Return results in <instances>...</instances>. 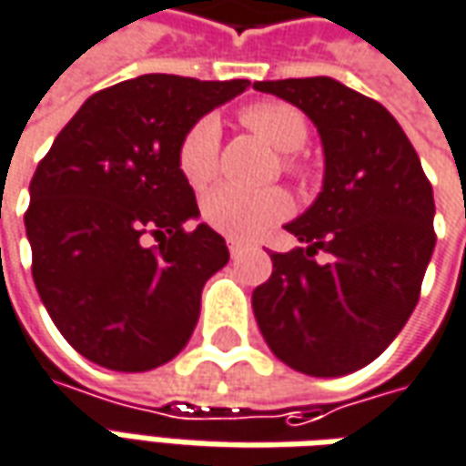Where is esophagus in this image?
Here are the masks:
<instances>
[{"instance_id":"obj_1","label":"esophagus","mask_w":466,"mask_h":466,"mask_svg":"<svg viewBox=\"0 0 466 466\" xmlns=\"http://www.w3.org/2000/svg\"><path fill=\"white\" fill-rule=\"evenodd\" d=\"M227 247H229V255H232V259H237V257L244 255V244L237 242V239H229V242H227Z\"/></svg>"}]
</instances>
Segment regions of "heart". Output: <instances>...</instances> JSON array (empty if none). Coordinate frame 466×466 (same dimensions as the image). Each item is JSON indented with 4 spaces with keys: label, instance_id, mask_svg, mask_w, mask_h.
<instances>
[{
    "label": "heart",
    "instance_id": "1",
    "mask_svg": "<svg viewBox=\"0 0 466 466\" xmlns=\"http://www.w3.org/2000/svg\"><path fill=\"white\" fill-rule=\"evenodd\" d=\"M239 120L275 151L295 154L308 141V120L288 103L265 100L239 110ZM219 123L214 118L197 120L178 146V171L191 188H207L219 171ZM288 171L300 174L295 158L288 156ZM289 214V197L282 188L247 191L219 187L204 201V219L232 239H257Z\"/></svg>",
    "mask_w": 466,
    "mask_h": 466
}]
</instances>
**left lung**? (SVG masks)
Masks as SVG:
<instances>
[{
  "label": "left lung",
  "instance_id": "1",
  "mask_svg": "<svg viewBox=\"0 0 466 466\" xmlns=\"http://www.w3.org/2000/svg\"><path fill=\"white\" fill-rule=\"evenodd\" d=\"M308 116L325 154L323 191L285 224L302 247L272 255L252 292L267 346L308 376H346L379 358L419 302L431 259L434 194L389 110L333 77L262 80ZM325 251L328 263L314 255Z\"/></svg>",
  "mask_w": 466,
  "mask_h": 466
}]
</instances>
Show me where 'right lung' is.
I'll use <instances>...</instances> for the list:
<instances>
[{"label":"right lung","instance_id":"right-lung-1","mask_svg":"<svg viewBox=\"0 0 466 466\" xmlns=\"http://www.w3.org/2000/svg\"><path fill=\"white\" fill-rule=\"evenodd\" d=\"M249 80L141 75L90 96L29 184L32 278L52 323L87 360L151 370L187 346L204 282L229 262L178 171L188 128ZM154 233L158 248L142 237Z\"/></svg>","mask_w":466,"mask_h":466}]
</instances>
